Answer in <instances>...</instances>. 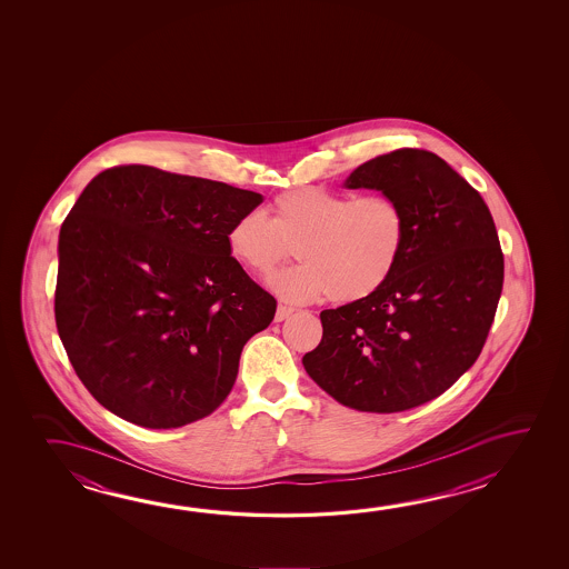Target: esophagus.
Listing matches in <instances>:
<instances>
[{"instance_id": "34e87169", "label": "esophagus", "mask_w": 569, "mask_h": 569, "mask_svg": "<svg viewBox=\"0 0 569 569\" xmlns=\"http://www.w3.org/2000/svg\"><path fill=\"white\" fill-rule=\"evenodd\" d=\"M296 309L291 308V306H278V311H276V321H283V319H288L291 313H293Z\"/></svg>"}]
</instances>
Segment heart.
Listing matches in <instances>:
<instances>
[{"label":"heart","mask_w":569,"mask_h":569,"mask_svg":"<svg viewBox=\"0 0 569 569\" xmlns=\"http://www.w3.org/2000/svg\"><path fill=\"white\" fill-rule=\"evenodd\" d=\"M271 216L248 210L226 233L243 270L266 278L293 252L299 266L281 271L271 289L289 301L357 303L391 280L407 243V214L382 192L355 196L329 188H293L273 198Z\"/></svg>","instance_id":"heart-1"}]
</instances>
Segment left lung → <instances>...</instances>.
<instances>
[{
	"mask_svg": "<svg viewBox=\"0 0 569 569\" xmlns=\"http://www.w3.org/2000/svg\"><path fill=\"white\" fill-rule=\"evenodd\" d=\"M347 188L401 202L407 243L375 296L321 311L309 377L361 412L437 399L475 365L502 293L503 253L485 198L435 152L392 150L355 168Z\"/></svg>",
	"mask_w": 569,
	"mask_h": 569,
	"instance_id": "left-lung-1",
	"label": "left lung"
}]
</instances>
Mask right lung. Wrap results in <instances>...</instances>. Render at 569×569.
<instances>
[{"mask_svg": "<svg viewBox=\"0 0 569 569\" xmlns=\"http://www.w3.org/2000/svg\"><path fill=\"white\" fill-rule=\"evenodd\" d=\"M261 194L144 164L103 170L59 232L57 331L87 391L144 429L212 415L276 298L228 252Z\"/></svg>", "mask_w": 569, "mask_h": 569, "instance_id": "1", "label": "right lung"}]
</instances>
